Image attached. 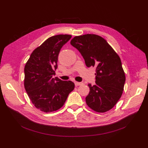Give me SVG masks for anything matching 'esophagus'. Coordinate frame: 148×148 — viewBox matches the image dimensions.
<instances>
[{"mask_svg": "<svg viewBox=\"0 0 148 148\" xmlns=\"http://www.w3.org/2000/svg\"><path fill=\"white\" fill-rule=\"evenodd\" d=\"M83 85V83L82 82H75V86H80Z\"/></svg>", "mask_w": 148, "mask_h": 148, "instance_id": "34e87169", "label": "esophagus"}]
</instances>
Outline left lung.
Returning <instances> with one entry per match:
<instances>
[{"instance_id": "left-lung-1", "label": "left lung", "mask_w": 148, "mask_h": 148, "mask_svg": "<svg viewBox=\"0 0 148 148\" xmlns=\"http://www.w3.org/2000/svg\"><path fill=\"white\" fill-rule=\"evenodd\" d=\"M71 45L79 50L87 67H95V84H88L87 105L97 112H105L116 105L123 93L125 74L120 57L103 38L87 34L75 36Z\"/></svg>"}]
</instances>
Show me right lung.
<instances>
[{"label":"right lung","mask_w":148,"mask_h":148,"mask_svg":"<svg viewBox=\"0 0 148 148\" xmlns=\"http://www.w3.org/2000/svg\"><path fill=\"white\" fill-rule=\"evenodd\" d=\"M71 37L59 34L48 38L33 51L25 66V89L33 104L41 111L59 110L74 89L73 82L53 78L60 49Z\"/></svg>","instance_id":"right-lung-1"}]
</instances>
